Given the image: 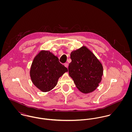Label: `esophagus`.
I'll return each instance as SVG.
<instances>
[{
    "label": "esophagus",
    "mask_w": 132,
    "mask_h": 132,
    "mask_svg": "<svg viewBox=\"0 0 132 132\" xmlns=\"http://www.w3.org/2000/svg\"><path fill=\"white\" fill-rule=\"evenodd\" d=\"M64 65L67 68H68V66H69V63H68V62L65 63L64 64Z\"/></svg>",
    "instance_id": "34e87169"
}]
</instances>
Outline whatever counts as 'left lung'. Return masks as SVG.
<instances>
[{"label":"left lung","instance_id":"1","mask_svg":"<svg viewBox=\"0 0 132 132\" xmlns=\"http://www.w3.org/2000/svg\"><path fill=\"white\" fill-rule=\"evenodd\" d=\"M69 73L77 88L84 94L94 91L100 83L103 74L101 63L84 46L72 52Z\"/></svg>","mask_w":132,"mask_h":132}]
</instances>
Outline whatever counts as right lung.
Instances as JSON below:
<instances>
[{
    "label": "right lung",
    "mask_w": 132,
    "mask_h": 132,
    "mask_svg": "<svg viewBox=\"0 0 132 132\" xmlns=\"http://www.w3.org/2000/svg\"><path fill=\"white\" fill-rule=\"evenodd\" d=\"M68 71L57 57L49 51H42L34 59L30 75L34 85L41 91L47 92L56 85L59 78Z\"/></svg>",
    "instance_id": "add662e5"
}]
</instances>
